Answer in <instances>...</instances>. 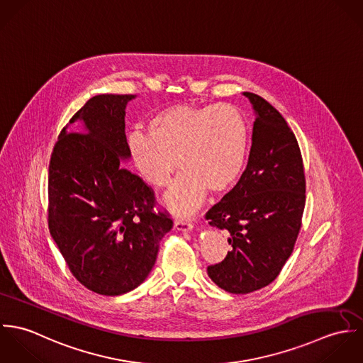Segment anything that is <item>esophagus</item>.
<instances>
[{"label": "esophagus", "instance_id": "obj_1", "mask_svg": "<svg viewBox=\"0 0 363 363\" xmlns=\"http://www.w3.org/2000/svg\"><path fill=\"white\" fill-rule=\"evenodd\" d=\"M174 228L180 232H191L194 225H193V222H190L187 219H176L174 220Z\"/></svg>", "mask_w": 363, "mask_h": 363}]
</instances>
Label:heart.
<instances>
[{
  "label": "heart",
  "instance_id": "heart-1",
  "mask_svg": "<svg viewBox=\"0 0 363 363\" xmlns=\"http://www.w3.org/2000/svg\"><path fill=\"white\" fill-rule=\"evenodd\" d=\"M147 135L133 134L128 152L143 179L164 187L179 164L184 170L163 196V206L189 215L203 204L208 190L226 191L245 166L247 123L232 104H174L154 114Z\"/></svg>",
  "mask_w": 363,
  "mask_h": 363
}]
</instances>
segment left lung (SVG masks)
Wrapping results in <instances>:
<instances>
[{
	"mask_svg": "<svg viewBox=\"0 0 363 363\" xmlns=\"http://www.w3.org/2000/svg\"><path fill=\"white\" fill-rule=\"evenodd\" d=\"M252 148L238 184L207 212L211 226L229 233L232 250L207 268L208 277L230 294L269 285L292 255L306 201L303 160L295 134L281 113L252 92Z\"/></svg>",
	"mask_w": 363,
	"mask_h": 363,
	"instance_id": "1",
	"label": "left lung"
}]
</instances>
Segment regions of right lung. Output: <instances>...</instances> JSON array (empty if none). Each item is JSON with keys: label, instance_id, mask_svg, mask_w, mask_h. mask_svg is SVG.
<instances>
[{"label": "right lung", "instance_id": "right-lung-1", "mask_svg": "<svg viewBox=\"0 0 363 363\" xmlns=\"http://www.w3.org/2000/svg\"><path fill=\"white\" fill-rule=\"evenodd\" d=\"M135 95L91 98L60 133L49 166V228L72 275L89 291L117 296L140 286L173 220L155 213L130 160L125 107ZM79 130V133H74Z\"/></svg>", "mask_w": 363, "mask_h": 363}]
</instances>
